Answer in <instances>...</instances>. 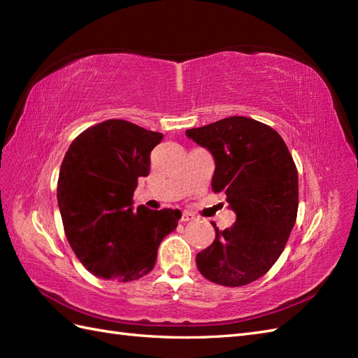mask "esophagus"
Here are the masks:
<instances>
[{"label":"esophagus","mask_w":358,"mask_h":358,"mask_svg":"<svg viewBox=\"0 0 358 358\" xmlns=\"http://www.w3.org/2000/svg\"><path fill=\"white\" fill-rule=\"evenodd\" d=\"M191 220H194V215L191 214V212H187V210H185L183 214H181V222H191Z\"/></svg>","instance_id":"34e87169"}]
</instances>
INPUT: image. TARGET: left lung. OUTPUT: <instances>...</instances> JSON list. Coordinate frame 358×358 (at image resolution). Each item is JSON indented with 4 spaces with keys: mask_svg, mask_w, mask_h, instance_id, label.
I'll return each mask as SVG.
<instances>
[{
    "mask_svg": "<svg viewBox=\"0 0 358 358\" xmlns=\"http://www.w3.org/2000/svg\"><path fill=\"white\" fill-rule=\"evenodd\" d=\"M215 159L212 191L237 214L232 227L196 254V268L217 285L237 287L263 277L285 250L299 210V173L277 131L246 117L187 129Z\"/></svg>",
    "mask_w": 358,
    "mask_h": 358,
    "instance_id": "left-lung-1",
    "label": "left lung"
}]
</instances>
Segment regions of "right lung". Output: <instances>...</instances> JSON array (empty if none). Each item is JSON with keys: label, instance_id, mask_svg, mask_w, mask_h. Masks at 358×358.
I'll list each match as a JSON object with an SVG mask.
<instances>
[{"label": "right lung", "instance_id": "obj_1", "mask_svg": "<svg viewBox=\"0 0 358 358\" xmlns=\"http://www.w3.org/2000/svg\"><path fill=\"white\" fill-rule=\"evenodd\" d=\"M163 140L126 120L87 127L67 149L57 199L67 241L83 266L112 281L138 280L154 269L159 243L178 226V209L132 210L150 152Z\"/></svg>", "mask_w": 358, "mask_h": 358}]
</instances>
